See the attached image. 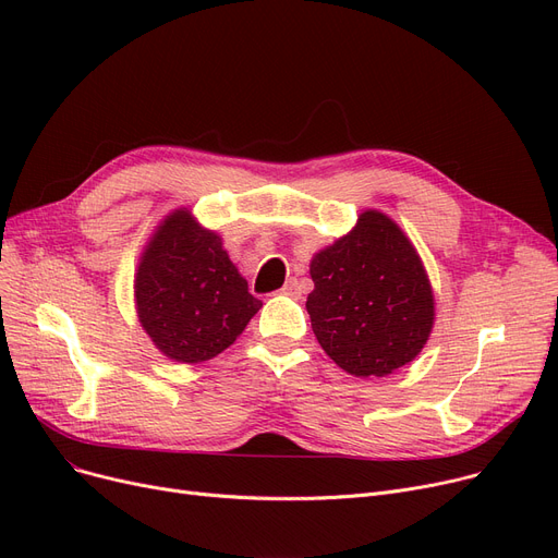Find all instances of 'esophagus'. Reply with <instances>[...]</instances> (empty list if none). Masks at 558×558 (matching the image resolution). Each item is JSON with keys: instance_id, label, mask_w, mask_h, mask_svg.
I'll use <instances>...</instances> for the list:
<instances>
[{"instance_id": "obj_1", "label": "esophagus", "mask_w": 558, "mask_h": 558, "mask_svg": "<svg viewBox=\"0 0 558 558\" xmlns=\"http://www.w3.org/2000/svg\"><path fill=\"white\" fill-rule=\"evenodd\" d=\"M281 293H286V295H298V293H300V281H298L295 277H291V279H288V281L283 283Z\"/></svg>"}]
</instances>
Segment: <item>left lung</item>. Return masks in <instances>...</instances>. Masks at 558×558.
I'll use <instances>...</instances> for the list:
<instances>
[{"label":"left lung","mask_w":558,"mask_h":558,"mask_svg":"<svg viewBox=\"0 0 558 558\" xmlns=\"http://www.w3.org/2000/svg\"><path fill=\"white\" fill-rule=\"evenodd\" d=\"M311 327L356 377H383L426 345L435 302L423 265L389 217L366 210L350 235L311 260Z\"/></svg>","instance_id":"obj_1"}]
</instances>
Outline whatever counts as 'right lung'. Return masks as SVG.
<instances>
[{"mask_svg":"<svg viewBox=\"0 0 558 558\" xmlns=\"http://www.w3.org/2000/svg\"><path fill=\"white\" fill-rule=\"evenodd\" d=\"M137 311L169 360L196 364L227 350L263 306L221 238L175 210L150 240L135 279Z\"/></svg>","mask_w":558,"mask_h":558,"instance_id":"right-lung-1","label":"right lung"}]
</instances>
